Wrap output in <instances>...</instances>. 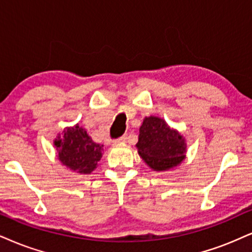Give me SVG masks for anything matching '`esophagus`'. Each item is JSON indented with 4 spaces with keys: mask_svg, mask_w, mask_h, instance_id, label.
I'll use <instances>...</instances> for the list:
<instances>
[{
    "mask_svg": "<svg viewBox=\"0 0 252 252\" xmlns=\"http://www.w3.org/2000/svg\"><path fill=\"white\" fill-rule=\"evenodd\" d=\"M126 140H127V136L123 135V136H120L119 139H117V140L114 141V144H121V142H125Z\"/></svg>",
    "mask_w": 252,
    "mask_h": 252,
    "instance_id": "obj_1",
    "label": "esophagus"
}]
</instances>
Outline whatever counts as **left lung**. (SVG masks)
<instances>
[{
    "instance_id": "left-lung-1",
    "label": "left lung",
    "mask_w": 252,
    "mask_h": 252,
    "mask_svg": "<svg viewBox=\"0 0 252 252\" xmlns=\"http://www.w3.org/2000/svg\"><path fill=\"white\" fill-rule=\"evenodd\" d=\"M139 157L154 172H166L186 159L187 142L178 129L160 117H145L135 145Z\"/></svg>"
}]
</instances>
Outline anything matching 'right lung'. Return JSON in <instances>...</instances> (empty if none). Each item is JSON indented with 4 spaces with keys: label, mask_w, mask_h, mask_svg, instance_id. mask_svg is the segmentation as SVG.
Returning <instances> with one entry per match:
<instances>
[{
    "label": "right lung",
    "mask_w": 252,
    "mask_h": 252,
    "mask_svg": "<svg viewBox=\"0 0 252 252\" xmlns=\"http://www.w3.org/2000/svg\"><path fill=\"white\" fill-rule=\"evenodd\" d=\"M58 160L72 172L88 175L97 168L104 146L93 142L85 128L78 124L65 127L54 140Z\"/></svg>",
    "instance_id": "1"
}]
</instances>
